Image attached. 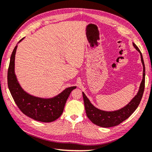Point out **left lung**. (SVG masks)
I'll return each mask as SVG.
<instances>
[{
	"mask_svg": "<svg viewBox=\"0 0 152 152\" xmlns=\"http://www.w3.org/2000/svg\"><path fill=\"white\" fill-rule=\"evenodd\" d=\"M134 48L140 53L141 56V61L143 65V77L140 86L137 94L133 99L124 107L114 111H105L96 108L91 103L90 101L86 97L84 92H82L85 109L88 117L92 123L97 126L104 128H109L117 126L122 122L127 119L135 110L137 109L143 96L145 87V65L142 57V55L138 47L132 43Z\"/></svg>",
	"mask_w": 152,
	"mask_h": 152,
	"instance_id": "1",
	"label": "left lung"
}]
</instances>
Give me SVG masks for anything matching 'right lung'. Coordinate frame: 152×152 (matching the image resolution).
I'll use <instances>...</instances> for the list:
<instances>
[{"mask_svg": "<svg viewBox=\"0 0 152 152\" xmlns=\"http://www.w3.org/2000/svg\"><path fill=\"white\" fill-rule=\"evenodd\" d=\"M17 47H14L11 55L8 70V86L15 103L23 114L35 121L50 123L56 120L62 115L68 96L76 86L67 88L51 98L38 97L28 94L21 87L14 72Z\"/></svg>", "mask_w": 152, "mask_h": 152, "instance_id": "add662e5", "label": "right lung"}]
</instances>
